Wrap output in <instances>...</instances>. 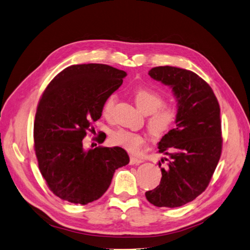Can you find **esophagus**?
Instances as JSON below:
<instances>
[{
  "instance_id": "1",
  "label": "esophagus",
  "mask_w": 250,
  "mask_h": 250,
  "mask_svg": "<svg viewBox=\"0 0 250 250\" xmlns=\"http://www.w3.org/2000/svg\"><path fill=\"white\" fill-rule=\"evenodd\" d=\"M140 163H143L142 158H138V157H135V156L130 157V165H138Z\"/></svg>"
}]
</instances>
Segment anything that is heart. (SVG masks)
I'll use <instances>...</instances> for the list:
<instances>
[{"label":"heart","mask_w":250,"mask_h":250,"mask_svg":"<svg viewBox=\"0 0 250 250\" xmlns=\"http://www.w3.org/2000/svg\"><path fill=\"white\" fill-rule=\"evenodd\" d=\"M118 97L116 94L108 95L102 105V113L110 117ZM135 102L144 114L150 115L148 119V129L154 138H163L173 129L178 116V110L174 105L165 104L162 95L150 88H140L135 93ZM110 139L113 145L132 153H138L146 145V138L137 133L125 130H118L111 134Z\"/></svg>","instance_id":"heart-1"}]
</instances>
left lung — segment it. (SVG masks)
<instances>
[{"mask_svg": "<svg viewBox=\"0 0 250 250\" xmlns=\"http://www.w3.org/2000/svg\"><path fill=\"white\" fill-rule=\"evenodd\" d=\"M151 78L172 87L177 99L175 129L158 143L166 155L158 162L162 180L146 192L156 207L175 208L192 202L206 190L222 154L220 104L208 83L188 69L153 67Z\"/></svg>", "mask_w": 250, "mask_h": 250, "instance_id": "obj_1", "label": "left lung"}]
</instances>
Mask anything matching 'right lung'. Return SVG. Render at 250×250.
I'll return each mask as SVG.
<instances>
[{"label": "right lung", "instance_id": "obj_1", "mask_svg": "<svg viewBox=\"0 0 250 250\" xmlns=\"http://www.w3.org/2000/svg\"><path fill=\"white\" fill-rule=\"evenodd\" d=\"M125 76L106 64H77L64 68L43 92L34 123V148L42 176L61 200L81 205L97 201L110 187L115 170L129 164L120 146L83 148L105 98Z\"/></svg>", "mask_w": 250, "mask_h": 250}]
</instances>
